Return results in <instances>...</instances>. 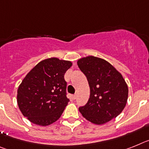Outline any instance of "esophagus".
Instances as JSON below:
<instances>
[{"mask_svg": "<svg viewBox=\"0 0 149 149\" xmlns=\"http://www.w3.org/2000/svg\"><path fill=\"white\" fill-rule=\"evenodd\" d=\"M76 97H77V94H75L74 95H73V100H76Z\"/></svg>", "mask_w": 149, "mask_h": 149, "instance_id": "34e87169", "label": "esophagus"}]
</instances>
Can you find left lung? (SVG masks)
Returning <instances> with one entry per match:
<instances>
[{
  "label": "left lung",
  "instance_id": "obj_1",
  "mask_svg": "<svg viewBox=\"0 0 149 149\" xmlns=\"http://www.w3.org/2000/svg\"><path fill=\"white\" fill-rule=\"evenodd\" d=\"M90 87V98L79 110L88 121L103 125L117 117L126 106L128 88L121 73L108 61L94 56L77 61Z\"/></svg>",
  "mask_w": 149,
  "mask_h": 149
}]
</instances>
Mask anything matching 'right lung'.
<instances>
[{
  "mask_svg": "<svg viewBox=\"0 0 149 149\" xmlns=\"http://www.w3.org/2000/svg\"><path fill=\"white\" fill-rule=\"evenodd\" d=\"M71 66L68 61L45 59L24 77L18 89L17 102L31 122L47 126L61 117L70 101L64 74Z\"/></svg>",
  "mask_w": 149,
  "mask_h": 149,
  "instance_id": "add662e5",
  "label": "right lung"
}]
</instances>
